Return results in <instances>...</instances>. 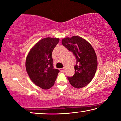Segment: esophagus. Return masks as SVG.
I'll return each mask as SVG.
<instances>
[{"label": "esophagus", "instance_id": "34e87169", "mask_svg": "<svg viewBox=\"0 0 121 121\" xmlns=\"http://www.w3.org/2000/svg\"><path fill=\"white\" fill-rule=\"evenodd\" d=\"M59 70H60V72H64L65 71V69L64 68H61V69H59Z\"/></svg>", "mask_w": 121, "mask_h": 121}]
</instances>
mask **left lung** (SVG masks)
<instances>
[{"label":"left lung","mask_w":121,"mask_h":121,"mask_svg":"<svg viewBox=\"0 0 121 121\" xmlns=\"http://www.w3.org/2000/svg\"><path fill=\"white\" fill-rule=\"evenodd\" d=\"M62 44L76 58L75 73L72 77H67L69 83L78 89L84 87L91 82L96 71L98 61L94 49L89 42L79 36L65 38Z\"/></svg>","instance_id":"8db88e82"}]
</instances>
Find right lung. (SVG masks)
Here are the masks:
<instances>
[{
    "label": "right lung",
    "mask_w": 121,
    "mask_h": 121,
    "mask_svg": "<svg viewBox=\"0 0 121 121\" xmlns=\"http://www.w3.org/2000/svg\"><path fill=\"white\" fill-rule=\"evenodd\" d=\"M59 38H43L35 44L27 55L26 69L31 81L39 87L48 89L54 86L59 70L53 66L52 53Z\"/></svg>",
    "instance_id": "obj_1"
}]
</instances>
